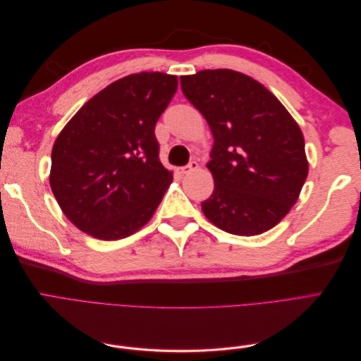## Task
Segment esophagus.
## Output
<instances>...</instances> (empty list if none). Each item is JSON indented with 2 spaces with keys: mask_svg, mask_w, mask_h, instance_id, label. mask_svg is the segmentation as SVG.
Wrapping results in <instances>:
<instances>
[{
  "mask_svg": "<svg viewBox=\"0 0 361 361\" xmlns=\"http://www.w3.org/2000/svg\"><path fill=\"white\" fill-rule=\"evenodd\" d=\"M197 169H199V164H197V161H191V162L188 164V166L179 167V169H178V173H179V174H182V176H183V174H188L190 171H194V170H197Z\"/></svg>",
  "mask_w": 361,
  "mask_h": 361,
  "instance_id": "34e87169",
  "label": "esophagus"
}]
</instances>
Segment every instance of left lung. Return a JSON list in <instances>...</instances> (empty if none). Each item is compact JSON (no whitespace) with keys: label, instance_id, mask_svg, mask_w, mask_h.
Here are the masks:
<instances>
[{"label":"left lung","instance_id":"obj_1","mask_svg":"<svg viewBox=\"0 0 361 361\" xmlns=\"http://www.w3.org/2000/svg\"><path fill=\"white\" fill-rule=\"evenodd\" d=\"M185 97L209 123L214 192L202 203L221 231L253 236L281 221L309 173L300 126L277 97L231 69L180 76Z\"/></svg>","mask_w":361,"mask_h":361}]
</instances>
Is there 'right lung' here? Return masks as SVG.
I'll use <instances>...</instances> for the list:
<instances>
[{
    "label": "right lung",
    "instance_id": "1",
    "mask_svg": "<svg viewBox=\"0 0 361 361\" xmlns=\"http://www.w3.org/2000/svg\"><path fill=\"white\" fill-rule=\"evenodd\" d=\"M176 90L174 75H128L64 126L52 147L49 183L80 231L116 241L154 215L173 180L159 161L155 125Z\"/></svg>",
    "mask_w": 361,
    "mask_h": 361
}]
</instances>
